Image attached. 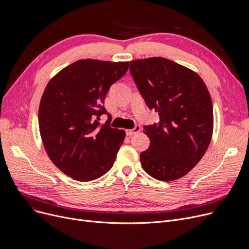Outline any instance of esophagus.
I'll use <instances>...</instances> for the list:
<instances>
[{
	"mask_svg": "<svg viewBox=\"0 0 249 249\" xmlns=\"http://www.w3.org/2000/svg\"><path fill=\"white\" fill-rule=\"evenodd\" d=\"M140 130H141V127H140V125H135V127H134L133 129L126 130V134H127L128 136H132V135H134V134L138 133V132L140 131Z\"/></svg>",
	"mask_w": 249,
	"mask_h": 249,
	"instance_id": "1",
	"label": "esophagus"
}]
</instances>
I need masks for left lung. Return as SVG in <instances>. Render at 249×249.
<instances>
[{
  "instance_id": "8db88e82",
  "label": "left lung",
  "mask_w": 249,
  "mask_h": 249,
  "mask_svg": "<svg viewBox=\"0 0 249 249\" xmlns=\"http://www.w3.org/2000/svg\"><path fill=\"white\" fill-rule=\"evenodd\" d=\"M130 73L160 122L143 127L150 139L141 152L144 171L152 178L172 181L197 164L211 142L213 105L198 73L162 57L130 62Z\"/></svg>"
}]
</instances>
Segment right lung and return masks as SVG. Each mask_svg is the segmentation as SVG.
Segmentation results:
<instances>
[{
    "instance_id": "obj_1",
    "label": "right lung",
    "mask_w": 249,
    "mask_h": 249,
    "mask_svg": "<svg viewBox=\"0 0 249 249\" xmlns=\"http://www.w3.org/2000/svg\"><path fill=\"white\" fill-rule=\"evenodd\" d=\"M129 62L82 59L48 83L39 106V130L51 161L75 180H94L108 173L125 138L112 128L104 100L126 73ZM108 120L100 125L99 116Z\"/></svg>"
}]
</instances>
